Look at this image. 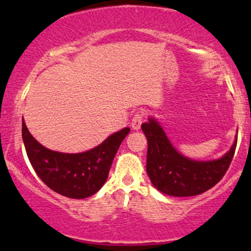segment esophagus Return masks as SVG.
<instances>
[{
    "mask_svg": "<svg viewBox=\"0 0 251 251\" xmlns=\"http://www.w3.org/2000/svg\"><path fill=\"white\" fill-rule=\"evenodd\" d=\"M144 118H145V112L142 111H137L135 112V114L133 116V118H132V128L133 129H139L140 126H142V123L144 122Z\"/></svg>",
    "mask_w": 251,
    "mask_h": 251,
    "instance_id": "esophagus-1",
    "label": "esophagus"
}]
</instances>
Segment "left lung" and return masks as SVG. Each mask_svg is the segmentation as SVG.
Returning <instances> with one entry per match:
<instances>
[{
	"instance_id": "left-lung-1",
	"label": "left lung",
	"mask_w": 251,
	"mask_h": 251,
	"mask_svg": "<svg viewBox=\"0 0 251 251\" xmlns=\"http://www.w3.org/2000/svg\"><path fill=\"white\" fill-rule=\"evenodd\" d=\"M148 138L146 172L163 194L189 197L208 191L220 181L231 164L237 139L224 157L212 162H196L175 150L155 120L142 125Z\"/></svg>"
}]
</instances>
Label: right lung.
Listing matches in <instances>:
<instances>
[{
    "label": "right lung",
    "instance_id": "right-lung-1",
    "mask_svg": "<svg viewBox=\"0 0 251 251\" xmlns=\"http://www.w3.org/2000/svg\"><path fill=\"white\" fill-rule=\"evenodd\" d=\"M128 132V127L123 128L99 146L82 153H61L36 142L25 122L22 123V139L34 171L48 188L74 200L89 197L99 191Z\"/></svg>",
    "mask_w": 251,
    "mask_h": 251
}]
</instances>
